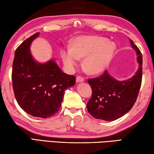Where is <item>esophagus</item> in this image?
Listing matches in <instances>:
<instances>
[{"label": "esophagus", "mask_w": 154, "mask_h": 154, "mask_svg": "<svg viewBox=\"0 0 154 154\" xmlns=\"http://www.w3.org/2000/svg\"><path fill=\"white\" fill-rule=\"evenodd\" d=\"M85 80V79L80 75H78L76 77V82H82Z\"/></svg>", "instance_id": "obj_1"}]
</instances>
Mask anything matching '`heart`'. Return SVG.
Listing matches in <instances>:
<instances>
[{
    "instance_id": "heart-1",
    "label": "heart",
    "mask_w": 154,
    "mask_h": 154,
    "mask_svg": "<svg viewBox=\"0 0 154 154\" xmlns=\"http://www.w3.org/2000/svg\"><path fill=\"white\" fill-rule=\"evenodd\" d=\"M116 49L114 42L99 36H80L74 40L72 48L66 46L61 51V57L67 68L72 70L80 58L84 59V66L88 72L101 73L109 66Z\"/></svg>"
}]
</instances>
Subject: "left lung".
Wrapping results in <instances>:
<instances>
[{"label": "left lung", "instance_id": "1", "mask_svg": "<svg viewBox=\"0 0 154 154\" xmlns=\"http://www.w3.org/2000/svg\"><path fill=\"white\" fill-rule=\"evenodd\" d=\"M135 50L139 69L131 79L119 81L105 71L103 75L88 80L92 88V96L87 107L89 114L96 119L113 121L122 117L136 102L142 80V54L130 40Z\"/></svg>", "mask_w": 154, "mask_h": 154}]
</instances>
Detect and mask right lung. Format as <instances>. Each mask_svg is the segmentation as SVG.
Instances as JSON below:
<instances>
[{"instance_id":"1","label":"right lung","mask_w":154,"mask_h":154,"mask_svg":"<svg viewBox=\"0 0 154 154\" xmlns=\"http://www.w3.org/2000/svg\"><path fill=\"white\" fill-rule=\"evenodd\" d=\"M39 34L24 40L15 51L13 88L17 103L27 114L47 118L59 111L65 91L75 84V77L63 73L53 59L45 63L34 60L29 47Z\"/></svg>"}]
</instances>
